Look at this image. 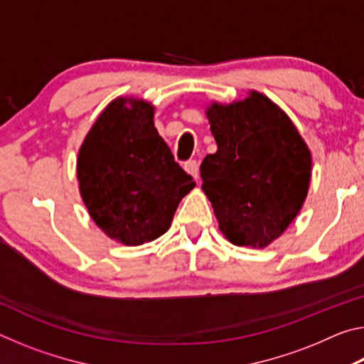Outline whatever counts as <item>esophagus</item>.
<instances>
[{"label": "esophagus", "mask_w": 364, "mask_h": 364, "mask_svg": "<svg viewBox=\"0 0 364 364\" xmlns=\"http://www.w3.org/2000/svg\"><path fill=\"white\" fill-rule=\"evenodd\" d=\"M184 170H186V173L193 176L196 181L199 180V164H197L196 160H188V162L184 164Z\"/></svg>", "instance_id": "obj_1"}]
</instances>
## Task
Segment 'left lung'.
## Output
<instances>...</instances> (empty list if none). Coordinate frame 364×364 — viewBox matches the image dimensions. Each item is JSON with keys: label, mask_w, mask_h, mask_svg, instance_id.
I'll return each instance as SVG.
<instances>
[{"label": "left lung", "mask_w": 364, "mask_h": 364, "mask_svg": "<svg viewBox=\"0 0 364 364\" xmlns=\"http://www.w3.org/2000/svg\"><path fill=\"white\" fill-rule=\"evenodd\" d=\"M217 152L200 164L202 191L223 236L234 245L263 249L284 232L304 207L311 152L284 110L268 96L205 107Z\"/></svg>", "instance_id": "8db88e82"}]
</instances>
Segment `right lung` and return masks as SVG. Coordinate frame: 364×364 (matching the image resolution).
Returning <instances> with one entry per match:
<instances>
[{
    "label": "right lung",
    "instance_id": "obj_1",
    "mask_svg": "<svg viewBox=\"0 0 364 364\" xmlns=\"http://www.w3.org/2000/svg\"><path fill=\"white\" fill-rule=\"evenodd\" d=\"M154 112L141 97H115L78 149L83 204L96 226L123 245L167 232L178 204L196 186L154 127Z\"/></svg>",
    "mask_w": 364,
    "mask_h": 364
}]
</instances>
